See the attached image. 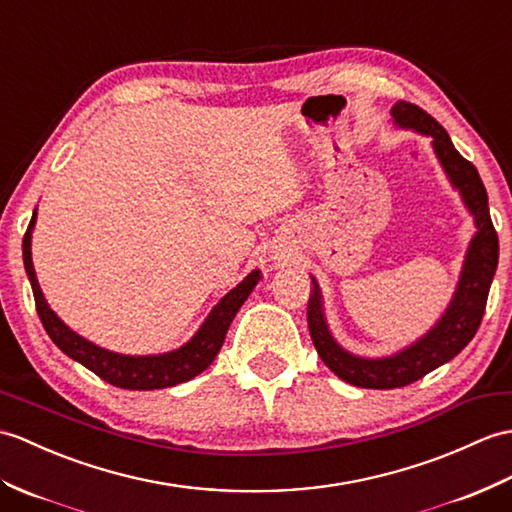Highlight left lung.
I'll return each instance as SVG.
<instances>
[{
	"label": "left lung",
	"instance_id": "8db88e82",
	"mask_svg": "<svg viewBox=\"0 0 512 512\" xmlns=\"http://www.w3.org/2000/svg\"><path fill=\"white\" fill-rule=\"evenodd\" d=\"M390 115L395 126L432 139L430 144L436 159L441 163L449 185L460 194L462 205L467 207L469 216L473 218L475 233L467 246L465 261H462L456 292L443 316L419 340H414L397 353L382 355V358L355 355L334 338L325 316L323 292L312 277L314 294L310 296V305H307V325H310L312 342L320 360L347 384L375 390L401 388L417 382L423 375L432 373L434 368L454 360L467 347L482 323L499 257L497 233L489 213V196H486L482 178L473 168V163L460 157L447 130L419 106L397 102L390 109Z\"/></svg>",
	"mask_w": 512,
	"mask_h": 512
}]
</instances>
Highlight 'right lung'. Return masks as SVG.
Wrapping results in <instances>:
<instances>
[{"label": "right lung", "mask_w": 512, "mask_h": 512, "mask_svg": "<svg viewBox=\"0 0 512 512\" xmlns=\"http://www.w3.org/2000/svg\"><path fill=\"white\" fill-rule=\"evenodd\" d=\"M37 224V209L32 213L30 227L23 235V266H26V275L30 279L34 303H37V312L41 323L47 331V336L71 360H76L89 371H93L104 382H109L117 388L126 390H157V388H170L176 384L189 382L196 375H200L205 368L216 360V355L222 347L224 336L231 327V320L240 312L244 301L251 296L255 285L261 279V270H253L235 285L231 292H227L222 299L211 307L207 318L202 320L196 334L189 338L183 347H178L168 353H154V355H126L115 353L98 344L82 338L74 329H69L58 314L52 310L50 303L45 301L43 290L34 272L32 264V231Z\"/></svg>", "instance_id": "obj_1"}]
</instances>
